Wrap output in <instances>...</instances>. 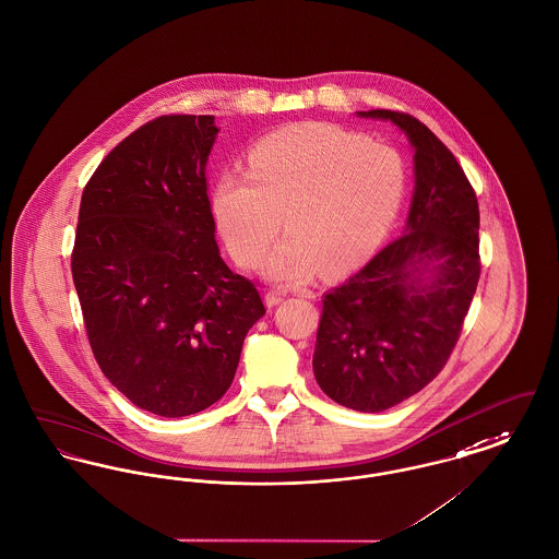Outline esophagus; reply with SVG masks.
I'll use <instances>...</instances> for the list:
<instances>
[{"label": "esophagus", "mask_w": 559, "mask_h": 559, "mask_svg": "<svg viewBox=\"0 0 559 559\" xmlns=\"http://www.w3.org/2000/svg\"><path fill=\"white\" fill-rule=\"evenodd\" d=\"M283 297H285V294H281V292H276V289H270L263 299H265V306H267V308H274V306H278V304L283 301Z\"/></svg>", "instance_id": "34e87169"}]
</instances>
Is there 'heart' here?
Here are the masks:
<instances>
[{"label":"heart","mask_w":559,"mask_h":559,"mask_svg":"<svg viewBox=\"0 0 559 559\" xmlns=\"http://www.w3.org/2000/svg\"><path fill=\"white\" fill-rule=\"evenodd\" d=\"M403 198L405 168L391 147L306 122L258 141L247 175H222L211 206L231 258L245 267L263 262L283 219L289 238L274 249L265 272L301 283L319 265L340 274L373 253Z\"/></svg>","instance_id":"heart-1"}]
</instances>
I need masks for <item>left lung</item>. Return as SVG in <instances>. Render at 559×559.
<instances>
[{
    "mask_svg": "<svg viewBox=\"0 0 559 559\" xmlns=\"http://www.w3.org/2000/svg\"><path fill=\"white\" fill-rule=\"evenodd\" d=\"M359 116L409 136L416 190L405 234L323 297L312 367L335 403L376 414L423 391L459 342L481 274L479 204L454 154L418 118Z\"/></svg>",
    "mask_w": 559,
    "mask_h": 559,
    "instance_id": "8db88e82",
    "label": "left lung"
}]
</instances>
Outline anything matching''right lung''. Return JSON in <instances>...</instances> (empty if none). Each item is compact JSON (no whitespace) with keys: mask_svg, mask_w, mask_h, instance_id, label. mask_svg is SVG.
Returning a JSON list of instances; mask_svg holds the SVG:
<instances>
[{"mask_svg":"<svg viewBox=\"0 0 559 559\" xmlns=\"http://www.w3.org/2000/svg\"><path fill=\"white\" fill-rule=\"evenodd\" d=\"M213 116L168 114L131 132L88 179L71 274L105 378L165 418L211 407L230 389L258 287L215 242L206 158Z\"/></svg>","mask_w":559,"mask_h":559,"instance_id":"add662e5","label":"right lung"}]
</instances>
